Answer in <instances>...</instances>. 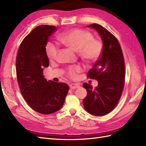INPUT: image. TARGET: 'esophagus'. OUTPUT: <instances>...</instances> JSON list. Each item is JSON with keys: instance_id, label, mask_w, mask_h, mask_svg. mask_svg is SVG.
Instances as JSON below:
<instances>
[{"instance_id": "34e87169", "label": "esophagus", "mask_w": 146, "mask_h": 146, "mask_svg": "<svg viewBox=\"0 0 146 146\" xmlns=\"http://www.w3.org/2000/svg\"><path fill=\"white\" fill-rule=\"evenodd\" d=\"M80 87V85L78 84H75V83H71L70 85V88L71 89H73V90H75L76 88H78Z\"/></svg>"}]
</instances>
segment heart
<instances>
[{
    "mask_svg": "<svg viewBox=\"0 0 146 146\" xmlns=\"http://www.w3.org/2000/svg\"><path fill=\"white\" fill-rule=\"evenodd\" d=\"M58 39L64 46L78 51L80 58L88 64L97 61L103 51L102 41L94 39L93 34L87 30L78 28L70 29L61 34ZM46 52L49 60L54 61L57 58L58 48L54 44L49 42L46 46ZM81 71V66L75 65L68 68L67 75L71 79H76Z\"/></svg>",
    "mask_w": 146,
    "mask_h": 146,
    "instance_id": "b5f03b06",
    "label": "heart"
}]
</instances>
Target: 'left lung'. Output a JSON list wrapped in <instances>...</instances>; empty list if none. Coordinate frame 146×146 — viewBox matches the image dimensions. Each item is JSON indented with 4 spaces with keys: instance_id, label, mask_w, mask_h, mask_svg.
Instances as JSON below:
<instances>
[{
    "instance_id": "obj_1",
    "label": "left lung",
    "mask_w": 146,
    "mask_h": 146,
    "mask_svg": "<svg viewBox=\"0 0 146 146\" xmlns=\"http://www.w3.org/2000/svg\"><path fill=\"white\" fill-rule=\"evenodd\" d=\"M88 27L94 28L103 41V51L87 73V77L97 80V87L84 83L83 87L87 91L83 99L85 109L94 115H105L112 111L119 102L125 84V63L122 48L112 34L98 24Z\"/></svg>"
}]
</instances>
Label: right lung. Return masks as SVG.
Returning a JSON list of instances; mask_svg holds the SVG:
<instances>
[{"label": "right lung", "mask_w": 146, "mask_h": 146, "mask_svg": "<svg viewBox=\"0 0 146 146\" xmlns=\"http://www.w3.org/2000/svg\"><path fill=\"white\" fill-rule=\"evenodd\" d=\"M56 27H35L21 42L16 58V76L22 95L33 110L50 114L63 107L69 86L64 83L47 81L43 68L49 66L46 46Z\"/></svg>", "instance_id": "add662e5"}]
</instances>
